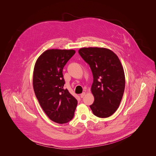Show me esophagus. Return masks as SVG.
<instances>
[{"mask_svg":"<svg viewBox=\"0 0 156 156\" xmlns=\"http://www.w3.org/2000/svg\"><path fill=\"white\" fill-rule=\"evenodd\" d=\"M85 95V92H82L81 94H80V97L81 98H83V97Z\"/></svg>","mask_w":156,"mask_h":156,"instance_id":"obj_1","label":"esophagus"}]
</instances>
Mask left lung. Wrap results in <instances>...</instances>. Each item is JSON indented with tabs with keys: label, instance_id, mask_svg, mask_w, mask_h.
Listing matches in <instances>:
<instances>
[{
	"label": "left lung",
	"instance_id": "obj_1",
	"mask_svg": "<svg viewBox=\"0 0 156 156\" xmlns=\"http://www.w3.org/2000/svg\"><path fill=\"white\" fill-rule=\"evenodd\" d=\"M79 53L89 65L94 78L91 91L94 101L90 108L95 116L108 118L118 108L124 92L125 75L121 62L105 48H82Z\"/></svg>",
	"mask_w": 156,
	"mask_h": 156
}]
</instances>
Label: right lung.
<instances>
[{"label":"right lung","mask_w":156,"mask_h":156,"mask_svg":"<svg viewBox=\"0 0 156 156\" xmlns=\"http://www.w3.org/2000/svg\"><path fill=\"white\" fill-rule=\"evenodd\" d=\"M74 50H47L38 58L34 70V92L43 110L53 121L64 124L71 121L77 100L64 89L62 70L75 54Z\"/></svg>","instance_id":"right-lung-1"}]
</instances>
